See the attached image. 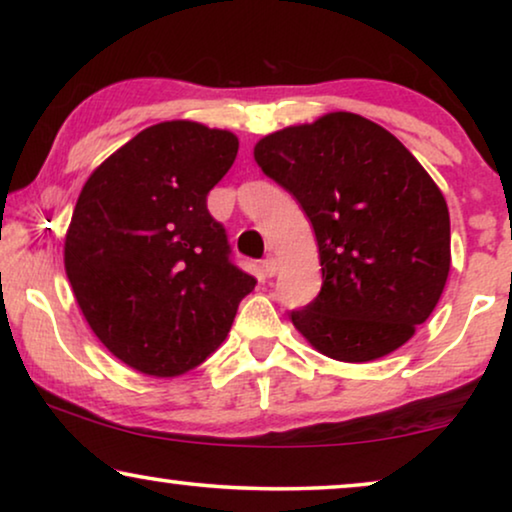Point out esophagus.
<instances>
[{
  "instance_id": "34e87169",
  "label": "esophagus",
  "mask_w": 512,
  "mask_h": 512,
  "mask_svg": "<svg viewBox=\"0 0 512 512\" xmlns=\"http://www.w3.org/2000/svg\"><path fill=\"white\" fill-rule=\"evenodd\" d=\"M277 270H279L277 258H272V256L265 258V261H263V275H265V277H275Z\"/></svg>"
}]
</instances>
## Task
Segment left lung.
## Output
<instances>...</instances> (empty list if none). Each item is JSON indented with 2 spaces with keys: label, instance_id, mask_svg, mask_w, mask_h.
<instances>
[{
  "label": "left lung",
  "instance_id": "1",
  "mask_svg": "<svg viewBox=\"0 0 512 512\" xmlns=\"http://www.w3.org/2000/svg\"><path fill=\"white\" fill-rule=\"evenodd\" d=\"M254 158L317 237L324 282L291 312L296 331L345 363L403 347L450 275V212L429 172L389 130L349 111L265 135Z\"/></svg>",
  "mask_w": 512,
  "mask_h": 512
}]
</instances>
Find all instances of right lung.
<instances>
[{
    "label": "right lung",
    "instance_id": "add662e5",
    "mask_svg": "<svg viewBox=\"0 0 512 512\" xmlns=\"http://www.w3.org/2000/svg\"><path fill=\"white\" fill-rule=\"evenodd\" d=\"M230 130L165 121L95 167L65 235V272L97 340L137 373L207 361L256 279L228 261L207 193L235 163Z\"/></svg>",
    "mask_w": 512,
    "mask_h": 512
}]
</instances>
